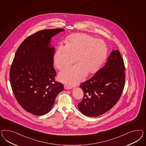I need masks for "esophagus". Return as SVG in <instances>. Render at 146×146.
<instances>
[{
	"instance_id": "obj_1",
	"label": "esophagus",
	"mask_w": 146,
	"mask_h": 146,
	"mask_svg": "<svg viewBox=\"0 0 146 146\" xmlns=\"http://www.w3.org/2000/svg\"><path fill=\"white\" fill-rule=\"evenodd\" d=\"M64 88H65V89H71L72 88V87L71 86H68L67 84H64Z\"/></svg>"
}]
</instances>
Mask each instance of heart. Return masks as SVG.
Wrapping results in <instances>:
<instances>
[{
    "instance_id": "b5f03b06",
    "label": "heart",
    "mask_w": 146,
    "mask_h": 146,
    "mask_svg": "<svg viewBox=\"0 0 146 146\" xmlns=\"http://www.w3.org/2000/svg\"><path fill=\"white\" fill-rule=\"evenodd\" d=\"M66 45L58 46L54 56V64L59 70L77 64L62 71L59 79L69 84H75L86 75L96 72L106 57L108 48L101 40L83 33L72 34L67 38Z\"/></svg>"
}]
</instances>
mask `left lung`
I'll return each instance as SVG.
<instances>
[{"label":"left lung","mask_w":146,"mask_h":146,"mask_svg":"<svg viewBox=\"0 0 146 146\" xmlns=\"http://www.w3.org/2000/svg\"><path fill=\"white\" fill-rule=\"evenodd\" d=\"M125 70L119 51L113 50L105 65L92 78L80 84L84 98L78 105L79 110L88 117H97L110 110L123 93Z\"/></svg>","instance_id":"obj_1"}]
</instances>
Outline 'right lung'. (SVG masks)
<instances>
[{
  "mask_svg": "<svg viewBox=\"0 0 146 146\" xmlns=\"http://www.w3.org/2000/svg\"><path fill=\"white\" fill-rule=\"evenodd\" d=\"M64 31L36 32L24 40L16 51L9 72L11 87L18 103L33 115L48 113L64 89L63 84L55 80L54 48L49 44L52 37Z\"/></svg>",
  "mask_w": 146,
  "mask_h": 146,
  "instance_id": "1",
  "label": "right lung"
}]
</instances>
